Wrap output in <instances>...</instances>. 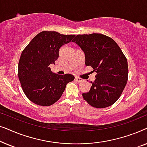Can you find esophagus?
<instances>
[{
  "label": "esophagus",
  "mask_w": 147,
  "mask_h": 147,
  "mask_svg": "<svg viewBox=\"0 0 147 147\" xmlns=\"http://www.w3.org/2000/svg\"><path fill=\"white\" fill-rule=\"evenodd\" d=\"M75 80L77 82H82V81H83V80H82V78H78V77H76L75 78Z\"/></svg>",
  "instance_id": "1"
}]
</instances>
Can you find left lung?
I'll list each match as a JSON object with an SVG mask.
<instances>
[{
  "mask_svg": "<svg viewBox=\"0 0 147 147\" xmlns=\"http://www.w3.org/2000/svg\"><path fill=\"white\" fill-rule=\"evenodd\" d=\"M85 54L86 65L97 75L84 99L94 108H104L117 101L128 80L127 59L112 38L102 34L78 35L72 41Z\"/></svg>",
  "mask_w": 147,
  "mask_h": 147,
  "instance_id": "obj_1",
  "label": "left lung"
}]
</instances>
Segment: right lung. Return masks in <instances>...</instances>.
Instances as JSON below:
<instances>
[{"label":"right lung","instance_id":"1","mask_svg":"<svg viewBox=\"0 0 147 147\" xmlns=\"http://www.w3.org/2000/svg\"><path fill=\"white\" fill-rule=\"evenodd\" d=\"M74 35H61L56 31H42L37 34L22 52L18 66V76L26 96L32 102L42 106L53 104L61 98L71 74L58 75L51 71L59 49L69 43Z\"/></svg>","mask_w":147,"mask_h":147}]
</instances>
